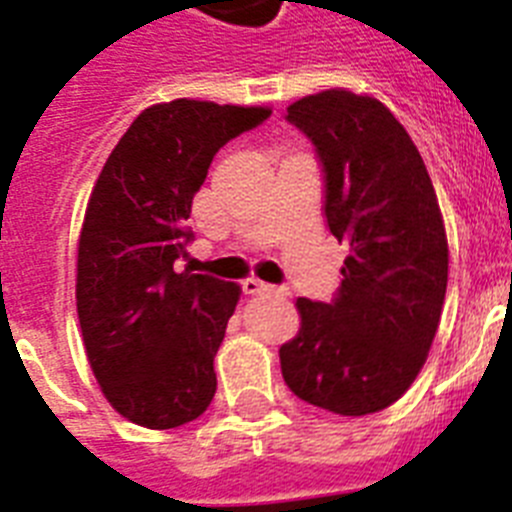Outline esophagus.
<instances>
[{
	"label": "esophagus",
	"mask_w": 512,
	"mask_h": 512,
	"mask_svg": "<svg viewBox=\"0 0 512 512\" xmlns=\"http://www.w3.org/2000/svg\"><path fill=\"white\" fill-rule=\"evenodd\" d=\"M242 288H244V293H250V296H270V293H283L281 288L257 281V278H247V281L242 283Z\"/></svg>",
	"instance_id": "obj_1"
}]
</instances>
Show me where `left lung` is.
<instances>
[{"mask_svg":"<svg viewBox=\"0 0 512 512\" xmlns=\"http://www.w3.org/2000/svg\"><path fill=\"white\" fill-rule=\"evenodd\" d=\"M317 146L324 216L350 244L332 304L299 299V335L281 345L288 389L342 417L397 402L441 322L448 239L420 151L384 102L324 90L288 105Z\"/></svg>","mask_w":512,"mask_h":512,"instance_id":"1","label":"left lung"}]
</instances>
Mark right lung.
Wrapping results in <instances>:
<instances>
[{"instance_id":"right-lung-1","label":"right lung","mask_w":512,"mask_h":512,"mask_svg":"<svg viewBox=\"0 0 512 512\" xmlns=\"http://www.w3.org/2000/svg\"><path fill=\"white\" fill-rule=\"evenodd\" d=\"M270 108L172 100L151 105L110 151L92 188L77 255V314L102 394L141 428L201 417L216 394L213 358L239 286L175 262L216 151Z\"/></svg>"}]
</instances>
